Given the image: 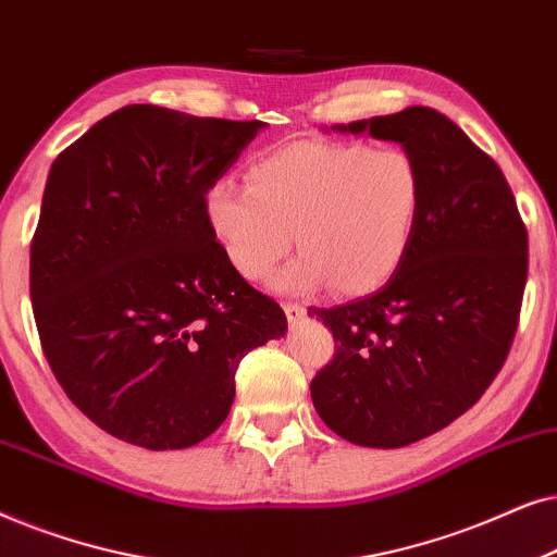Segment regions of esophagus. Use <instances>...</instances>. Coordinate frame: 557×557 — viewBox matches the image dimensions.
<instances>
[{"label":"esophagus","mask_w":557,"mask_h":557,"mask_svg":"<svg viewBox=\"0 0 557 557\" xmlns=\"http://www.w3.org/2000/svg\"><path fill=\"white\" fill-rule=\"evenodd\" d=\"M285 315L290 323H300L306 318V308L298 306V302H285Z\"/></svg>","instance_id":"obj_1"}]
</instances>
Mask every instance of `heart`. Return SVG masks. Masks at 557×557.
Returning a JSON list of instances; mask_svg holds the SVG:
<instances>
[{
    "label": "heart",
    "instance_id": "obj_1",
    "mask_svg": "<svg viewBox=\"0 0 557 557\" xmlns=\"http://www.w3.org/2000/svg\"><path fill=\"white\" fill-rule=\"evenodd\" d=\"M247 181H216L203 213L228 264L262 280L295 247L302 255L274 280L285 293L333 285L367 295L403 267L422 213L425 183L403 147L293 143L255 160Z\"/></svg>",
    "mask_w": 557,
    "mask_h": 557
}]
</instances>
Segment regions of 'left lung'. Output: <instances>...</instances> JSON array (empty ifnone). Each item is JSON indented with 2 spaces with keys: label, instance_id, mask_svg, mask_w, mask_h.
I'll list each match as a JSON object with an SVG mask.
<instances>
[{
  "label": "left lung",
  "instance_id": "obj_1",
  "mask_svg": "<svg viewBox=\"0 0 557 557\" xmlns=\"http://www.w3.org/2000/svg\"><path fill=\"white\" fill-rule=\"evenodd\" d=\"M333 129L403 145L425 198L382 290L308 310L336 341L310 397L344 441L403 448L461 418L499 374L528 283V228L499 165L441 111L407 107Z\"/></svg>",
  "mask_w": 557,
  "mask_h": 557
}]
</instances>
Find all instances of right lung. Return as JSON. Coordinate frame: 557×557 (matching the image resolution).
<instances>
[{"mask_svg": "<svg viewBox=\"0 0 557 557\" xmlns=\"http://www.w3.org/2000/svg\"><path fill=\"white\" fill-rule=\"evenodd\" d=\"M262 122L132 103L58 154L29 247L42 351L71 403L150 450L209 438L242 356L285 336L211 234L206 190Z\"/></svg>", "mask_w": 557, "mask_h": 557, "instance_id": "right-lung-1", "label": "right lung"}]
</instances>
